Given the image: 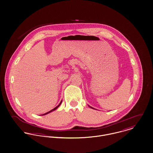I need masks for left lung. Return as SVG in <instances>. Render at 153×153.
<instances>
[{"label":"left lung","mask_w":153,"mask_h":153,"mask_svg":"<svg viewBox=\"0 0 153 153\" xmlns=\"http://www.w3.org/2000/svg\"><path fill=\"white\" fill-rule=\"evenodd\" d=\"M88 106H89V107H90V108H93V109H95V108H93V107H91V106H90V105H88Z\"/></svg>","instance_id":"1"}]
</instances>
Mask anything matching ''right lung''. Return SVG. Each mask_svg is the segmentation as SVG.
<instances>
[{"label":"right lung","mask_w":153,"mask_h":153,"mask_svg":"<svg viewBox=\"0 0 153 153\" xmlns=\"http://www.w3.org/2000/svg\"><path fill=\"white\" fill-rule=\"evenodd\" d=\"M62 100L60 102V104L57 105V106H56L55 108H54L53 109H52V110H51V111H48V113H45V114H42L41 116H45V115H46V114H49V113H51V112H52V111H54V110H56L60 105V104H62Z\"/></svg>","instance_id":"right-lung-1"}]
</instances>
